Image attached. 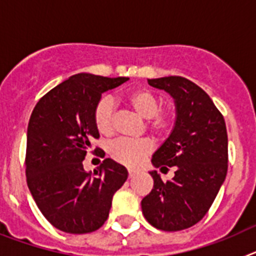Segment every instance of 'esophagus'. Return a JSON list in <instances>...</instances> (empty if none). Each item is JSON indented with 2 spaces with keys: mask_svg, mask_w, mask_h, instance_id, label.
<instances>
[{
  "mask_svg": "<svg viewBox=\"0 0 256 256\" xmlns=\"http://www.w3.org/2000/svg\"><path fill=\"white\" fill-rule=\"evenodd\" d=\"M136 174H137V172H136V170H132V169H130V170H128V177H130V180H132Z\"/></svg>",
  "mask_w": 256,
  "mask_h": 256,
  "instance_id": "34e87169",
  "label": "esophagus"
}]
</instances>
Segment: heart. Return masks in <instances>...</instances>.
Returning a JSON list of instances; mask_svg holds the SVG:
<instances>
[{
    "label": "heart",
    "instance_id": "obj_1",
    "mask_svg": "<svg viewBox=\"0 0 256 256\" xmlns=\"http://www.w3.org/2000/svg\"><path fill=\"white\" fill-rule=\"evenodd\" d=\"M126 102L140 116L146 119V128L156 138H164L174 126V115L169 108L160 106L158 94L148 87H140L126 94ZM115 105L112 97H102L94 110V123L104 137L114 133ZM154 150L150 140H118L108 146V155L114 162L126 166H137Z\"/></svg>",
    "mask_w": 256,
    "mask_h": 256
}]
</instances>
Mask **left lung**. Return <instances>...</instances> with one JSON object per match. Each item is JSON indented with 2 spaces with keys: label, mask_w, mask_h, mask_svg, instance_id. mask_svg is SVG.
Here are the masks:
<instances>
[{
  "label": "left lung",
  "mask_w": 256,
  "mask_h": 256,
  "mask_svg": "<svg viewBox=\"0 0 256 256\" xmlns=\"http://www.w3.org/2000/svg\"><path fill=\"white\" fill-rule=\"evenodd\" d=\"M176 101L177 120L168 140L152 156L156 168L176 166L172 180L150 172L154 188L141 201L142 212L158 230L176 232L204 218L228 169L224 118L206 92L183 76L148 79Z\"/></svg>",
  "instance_id": "left-lung-1"
}]
</instances>
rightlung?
I'll list each match as a JSON object with an SVG mask.
<instances>
[{
	"label": "right lung",
	"mask_w": 256,
	"mask_h": 256,
	"mask_svg": "<svg viewBox=\"0 0 256 256\" xmlns=\"http://www.w3.org/2000/svg\"><path fill=\"white\" fill-rule=\"evenodd\" d=\"M128 78L76 74L40 97L32 112L26 133V174L29 191L44 218L66 234L98 230L106 222L115 192L128 172L104 159L94 174L83 168L87 152L104 158L92 140L100 134L94 110L102 92Z\"/></svg>",
	"instance_id": "1"
}]
</instances>
